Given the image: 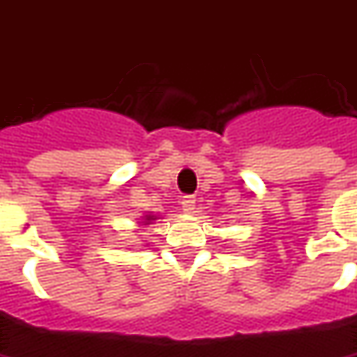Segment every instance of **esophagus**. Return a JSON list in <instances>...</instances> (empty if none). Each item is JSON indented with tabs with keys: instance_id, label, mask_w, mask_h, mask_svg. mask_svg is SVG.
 <instances>
[{
	"instance_id": "obj_1",
	"label": "esophagus",
	"mask_w": 357,
	"mask_h": 357,
	"mask_svg": "<svg viewBox=\"0 0 357 357\" xmlns=\"http://www.w3.org/2000/svg\"><path fill=\"white\" fill-rule=\"evenodd\" d=\"M181 209L185 211V213H195V197L185 195V197L181 199Z\"/></svg>"
}]
</instances>
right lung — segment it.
I'll return each mask as SVG.
<instances>
[{
    "label": "right lung",
    "instance_id": "1",
    "mask_svg": "<svg viewBox=\"0 0 357 357\" xmlns=\"http://www.w3.org/2000/svg\"><path fill=\"white\" fill-rule=\"evenodd\" d=\"M158 219H160L158 215H152V213H146L144 217H140V222H138V225H144V227H146V225H152V220H158Z\"/></svg>",
    "mask_w": 357,
    "mask_h": 357
}]
</instances>
